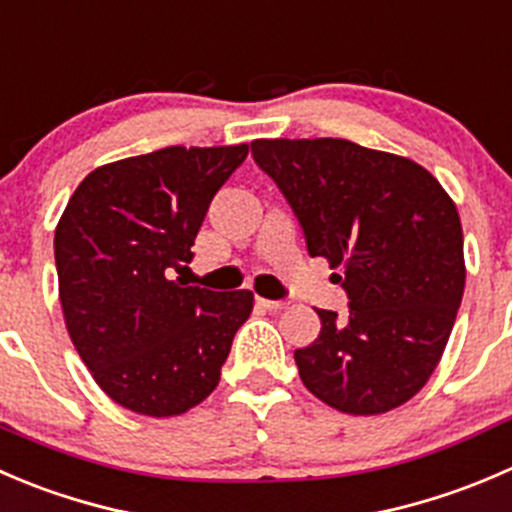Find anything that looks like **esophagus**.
I'll use <instances>...</instances> for the list:
<instances>
[{
    "instance_id": "1",
    "label": "esophagus",
    "mask_w": 512,
    "mask_h": 512,
    "mask_svg": "<svg viewBox=\"0 0 512 512\" xmlns=\"http://www.w3.org/2000/svg\"><path fill=\"white\" fill-rule=\"evenodd\" d=\"M258 306L266 308V311H283L288 303L286 301H271V298H258Z\"/></svg>"
}]
</instances>
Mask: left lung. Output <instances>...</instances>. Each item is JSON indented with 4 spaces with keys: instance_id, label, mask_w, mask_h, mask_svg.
<instances>
[{
    "instance_id": "obj_1",
    "label": "left lung",
    "mask_w": 512,
    "mask_h": 512,
    "mask_svg": "<svg viewBox=\"0 0 512 512\" xmlns=\"http://www.w3.org/2000/svg\"><path fill=\"white\" fill-rule=\"evenodd\" d=\"M311 256L328 258L348 316L316 308L321 333L293 353L308 391L351 416L416 396L438 366L465 288L463 229L416 161L346 139L251 141Z\"/></svg>"
}]
</instances>
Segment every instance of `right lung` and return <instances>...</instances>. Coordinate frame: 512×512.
<instances>
[{
	"instance_id": "obj_1",
	"label": "right lung",
	"mask_w": 512,
	"mask_h": 512,
	"mask_svg": "<svg viewBox=\"0 0 512 512\" xmlns=\"http://www.w3.org/2000/svg\"><path fill=\"white\" fill-rule=\"evenodd\" d=\"M249 146H166L91 171L69 199L54 261L69 336L101 391L141 416H179L219 386L251 291L186 286L216 191Z\"/></svg>"
}]
</instances>
